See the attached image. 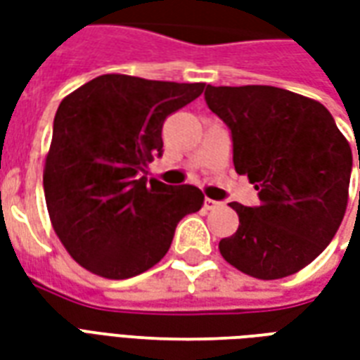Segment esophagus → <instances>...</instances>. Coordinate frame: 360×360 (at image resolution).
<instances>
[{
	"label": "esophagus",
	"mask_w": 360,
	"mask_h": 360,
	"mask_svg": "<svg viewBox=\"0 0 360 360\" xmlns=\"http://www.w3.org/2000/svg\"><path fill=\"white\" fill-rule=\"evenodd\" d=\"M204 206H206V210H212V208H218V206H221V202H218V200H212V198H206V200H204Z\"/></svg>",
	"instance_id": "34e87169"
}]
</instances>
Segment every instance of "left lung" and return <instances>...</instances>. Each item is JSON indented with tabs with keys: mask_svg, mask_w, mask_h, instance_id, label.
Returning a JSON list of instances; mask_svg holds the SVG:
<instances>
[{
	"mask_svg": "<svg viewBox=\"0 0 360 360\" xmlns=\"http://www.w3.org/2000/svg\"><path fill=\"white\" fill-rule=\"evenodd\" d=\"M204 100L229 127L235 172L260 198L231 204L239 227L219 241L221 257L258 279L302 270L330 245L347 208L349 142L322 103L289 90L208 84Z\"/></svg>",
	"mask_w": 360,
	"mask_h": 360,
	"instance_id": "8db88e82",
	"label": "left lung"
}]
</instances>
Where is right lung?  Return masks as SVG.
I'll return each mask as SVG.
<instances>
[{"instance_id": "right-lung-1", "label": "right lung", "mask_w": 360, "mask_h": 360, "mask_svg": "<svg viewBox=\"0 0 360 360\" xmlns=\"http://www.w3.org/2000/svg\"><path fill=\"white\" fill-rule=\"evenodd\" d=\"M204 86L102 75L59 103L44 195L59 241L82 268L108 279L139 276L165 257L181 219L202 208L195 185L140 175L164 154L165 117Z\"/></svg>"}]
</instances>
